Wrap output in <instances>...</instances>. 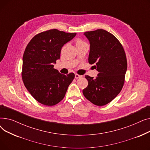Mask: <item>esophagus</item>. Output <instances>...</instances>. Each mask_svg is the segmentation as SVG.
<instances>
[{
	"label": "esophagus",
	"instance_id": "esophagus-1",
	"mask_svg": "<svg viewBox=\"0 0 150 150\" xmlns=\"http://www.w3.org/2000/svg\"><path fill=\"white\" fill-rule=\"evenodd\" d=\"M75 78H81V77H82V75H78V74H75Z\"/></svg>",
	"mask_w": 150,
	"mask_h": 150
}]
</instances>
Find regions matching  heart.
Instances as JSON below:
<instances>
[{"label": "heart", "mask_w": 150, "mask_h": 150, "mask_svg": "<svg viewBox=\"0 0 150 150\" xmlns=\"http://www.w3.org/2000/svg\"><path fill=\"white\" fill-rule=\"evenodd\" d=\"M83 43H84V42H83L82 41L80 40V39H78V40H77V41H76V45L81 44H83Z\"/></svg>", "instance_id": "obj_1"}]
</instances>
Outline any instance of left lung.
<instances>
[{
	"mask_svg": "<svg viewBox=\"0 0 150 150\" xmlns=\"http://www.w3.org/2000/svg\"><path fill=\"white\" fill-rule=\"evenodd\" d=\"M84 35L90 43L88 61L95 64L98 74L93 77L86 75L88 87L83 90L84 97L95 105H107L119 94L123 86L127 61L119 41L103 30L87 31Z\"/></svg>",
	"mask_w": 150,
	"mask_h": 150,
	"instance_id": "8db88e82",
	"label": "left lung"
}]
</instances>
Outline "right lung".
Instances as JSON below:
<instances>
[{
	"mask_svg": "<svg viewBox=\"0 0 150 150\" xmlns=\"http://www.w3.org/2000/svg\"><path fill=\"white\" fill-rule=\"evenodd\" d=\"M76 33L57 29L35 36L28 44L22 58V78L27 89L39 103L53 106L64 98L74 73L60 74L53 64L60 58L62 46Z\"/></svg>",
	"mask_w": 150,
	"mask_h": 150,
	"instance_id": "1",
	"label": "right lung"
}]
</instances>
